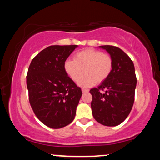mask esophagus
<instances>
[{
    "label": "esophagus",
    "mask_w": 160,
    "mask_h": 160,
    "mask_svg": "<svg viewBox=\"0 0 160 160\" xmlns=\"http://www.w3.org/2000/svg\"><path fill=\"white\" fill-rule=\"evenodd\" d=\"M82 92L83 93H86L89 92V89H82Z\"/></svg>",
    "instance_id": "34e87169"
}]
</instances>
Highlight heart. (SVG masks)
<instances>
[{
	"instance_id": "obj_1",
	"label": "heart",
	"mask_w": 160,
	"mask_h": 160,
	"mask_svg": "<svg viewBox=\"0 0 160 160\" xmlns=\"http://www.w3.org/2000/svg\"><path fill=\"white\" fill-rule=\"evenodd\" d=\"M113 62L110 55L94 49H86L75 53L74 59L65 60L64 70L66 74L74 82L80 79L78 85L90 87L104 82L109 78L113 71Z\"/></svg>"
}]
</instances>
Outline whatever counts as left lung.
I'll return each mask as SVG.
<instances>
[{"mask_svg": "<svg viewBox=\"0 0 160 160\" xmlns=\"http://www.w3.org/2000/svg\"><path fill=\"white\" fill-rule=\"evenodd\" d=\"M99 47L111 55L113 67L109 78L89 91L92 96V115L99 123L116 126L126 120L132 108L137 83L135 67L128 55L118 47Z\"/></svg>", "mask_w": 160, "mask_h": 160, "instance_id": "8db88e82", "label": "left lung"}]
</instances>
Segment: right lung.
Masks as SVG:
<instances>
[{"label":"right lung","instance_id":"obj_1","mask_svg":"<svg viewBox=\"0 0 160 160\" xmlns=\"http://www.w3.org/2000/svg\"><path fill=\"white\" fill-rule=\"evenodd\" d=\"M77 45L49 46L38 53L26 76L31 107L40 122L60 128L74 120L82 91L66 74L64 62Z\"/></svg>","mask_w":160,"mask_h":160}]
</instances>
